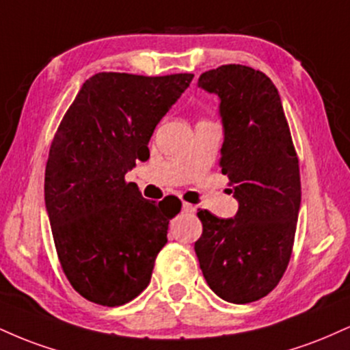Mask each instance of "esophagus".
I'll use <instances>...</instances> for the list:
<instances>
[{
	"instance_id": "34e87169",
	"label": "esophagus",
	"mask_w": 350,
	"mask_h": 350,
	"mask_svg": "<svg viewBox=\"0 0 350 350\" xmlns=\"http://www.w3.org/2000/svg\"><path fill=\"white\" fill-rule=\"evenodd\" d=\"M196 211V207L192 206V204L189 202H183V212H186V214H192V212Z\"/></svg>"
}]
</instances>
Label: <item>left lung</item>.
<instances>
[{"instance_id":"left-lung-1","label":"left lung","mask_w":350,"mask_h":350,"mask_svg":"<svg viewBox=\"0 0 350 350\" xmlns=\"http://www.w3.org/2000/svg\"><path fill=\"white\" fill-rule=\"evenodd\" d=\"M198 85L220 98L222 174L239 211L219 219L199 211L194 250L211 290L228 303L267 296L286 271L301 204L299 164L276 87L263 72L228 64Z\"/></svg>"}]
</instances>
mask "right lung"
<instances>
[{
  "label": "right lung",
  "mask_w": 350,
  "mask_h": 350,
  "mask_svg": "<svg viewBox=\"0 0 350 350\" xmlns=\"http://www.w3.org/2000/svg\"><path fill=\"white\" fill-rule=\"evenodd\" d=\"M194 75L100 72L64 115L46 164L44 198L60 267L80 296L122 306L150 284L180 200L144 199L124 174Z\"/></svg>",
  "instance_id": "right-lung-1"
}]
</instances>
